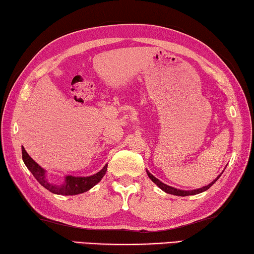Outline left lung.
I'll list each match as a JSON object with an SVG mask.
<instances>
[{"label": "left lung", "instance_id": "left-lung-1", "mask_svg": "<svg viewBox=\"0 0 254 254\" xmlns=\"http://www.w3.org/2000/svg\"><path fill=\"white\" fill-rule=\"evenodd\" d=\"M146 172H147V175H148L149 179L152 180V181L154 182V183L158 186L159 189L163 190L165 193L172 194V195H177V196H189V195H196V194H199V193H202V192H205V190L210 189L211 186H212L213 184H214L215 182L220 179V176L222 175V173H221V174H220L219 176H217L214 181L211 182V183L208 184V185H206V186H203V188H201V189L192 190H179V189L172 188V186H170V185L164 184L163 182H161L158 179H156V177H155L154 175L150 174V173H149L147 170H146Z\"/></svg>", "mask_w": 254, "mask_h": 254}]
</instances>
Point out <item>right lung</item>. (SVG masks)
Returning <instances> with one entry per match:
<instances>
[{
  "mask_svg": "<svg viewBox=\"0 0 254 254\" xmlns=\"http://www.w3.org/2000/svg\"><path fill=\"white\" fill-rule=\"evenodd\" d=\"M22 159H23L28 170L32 173V175L35 177V180H37L44 189H47L48 190H50L51 193L58 195H77L87 192V190L92 189L96 184L99 183L102 177L105 176L107 172V166H108L106 164L101 171L91 176L68 175L64 177V182L62 184H52L51 182L47 179L46 171L29 156V154L26 153V150L24 148H22Z\"/></svg>",
  "mask_w": 254,
  "mask_h": 254,
  "instance_id": "add662e5",
  "label": "right lung"
}]
</instances>
